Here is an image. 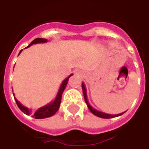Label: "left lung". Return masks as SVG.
I'll return each mask as SVG.
<instances>
[{
  "mask_svg": "<svg viewBox=\"0 0 149 149\" xmlns=\"http://www.w3.org/2000/svg\"><path fill=\"white\" fill-rule=\"evenodd\" d=\"M82 89H83V93H84V99H85V102H86V105H87V107H88L89 110H90V111H91V112L94 114V115L97 116V117L101 118H116V117H118V116L122 115L123 113H125V112L118 113V114H109V113H104V112H101V111H97V110H96L95 108H93V107L89 104L88 100H87V94H86V86H85L84 83H82Z\"/></svg>",
  "mask_w": 149,
  "mask_h": 149,
  "instance_id": "left-lung-1",
  "label": "left lung"
}]
</instances>
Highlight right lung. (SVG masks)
<instances>
[{"label": "right lung", "mask_w": 149, "mask_h": 149, "mask_svg": "<svg viewBox=\"0 0 149 149\" xmlns=\"http://www.w3.org/2000/svg\"><path fill=\"white\" fill-rule=\"evenodd\" d=\"M48 40L47 39H45V38H36L35 40H33L31 42V44L29 45H28L25 49L27 48L30 47L31 45H34V44H38V43H45L47 42ZM22 49L20 51L19 54L22 52ZM18 54V55H19ZM71 76H72V74L70 75L69 77L65 79L63 81L62 84H61L60 87L58 89V93H57V95H56V98L53 101H52L51 103L49 104H46L45 106L42 107H40V108H38L37 111L35 112L34 113H32V116H33V118H35L36 119H43V118H49L51 116H53L55 113L58 111V108H59V106H60V103H61V99H62V94H63V91L65 90V86L67 85L68 84V80H69V78H70ZM13 95H14V97H15V101H16V104H17V107H19V109L22 112H24V113L27 114V115H30L31 114V110L29 109L26 107H24V105H22L21 103H20L18 100H17L15 97V94L13 93Z\"/></svg>", "instance_id": "add662e5"}]
</instances>
